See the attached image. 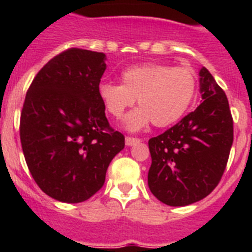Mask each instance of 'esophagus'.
I'll return each instance as SVG.
<instances>
[{
	"label": "esophagus",
	"mask_w": 252,
	"mask_h": 252,
	"mask_svg": "<svg viewBox=\"0 0 252 252\" xmlns=\"http://www.w3.org/2000/svg\"><path fill=\"white\" fill-rule=\"evenodd\" d=\"M126 145L127 146H132L135 145V144H137V142H140V139H137V137H132V136H126Z\"/></svg>",
	"instance_id": "esophagus-1"
}]
</instances>
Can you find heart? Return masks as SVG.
<instances>
[{"label": "heart", "mask_w": 252, "mask_h": 252, "mask_svg": "<svg viewBox=\"0 0 252 252\" xmlns=\"http://www.w3.org/2000/svg\"><path fill=\"white\" fill-rule=\"evenodd\" d=\"M122 84L103 82L98 93L104 108L119 119L137 99L140 108L125 119L130 130H140L153 121L168 127L179 121L192 104L197 92V77L192 68L145 63L125 69Z\"/></svg>", "instance_id": "b5f03b06"}]
</instances>
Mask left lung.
<instances>
[{"label":"left lung","mask_w":252,"mask_h":252,"mask_svg":"<svg viewBox=\"0 0 252 252\" xmlns=\"http://www.w3.org/2000/svg\"><path fill=\"white\" fill-rule=\"evenodd\" d=\"M199 75L203 102L149 140V188L168 206H188L207 197L220 183L230 157L233 120L227 95L206 68Z\"/></svg>","instance_id":"1"}]
</instances>
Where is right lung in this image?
<instances>
[{
    "mask_svg": "<svg viewBox=\"0 0 252 252\" xmlns=\"http://www.w3.org/2000/svg\"><path fill=\"white\" fill-rule=\"evenodd\" d=\"M104 58L66 49L40 69L26 92L20 117L24 157L35 183L57 201L79 203L95 194L125 146L98 93Z\"/></svg>",
    "mask_w": 252,
    "mask_h": 252,
    "instance_id": "1",
    "label": "right lung"
}]
</instances>
